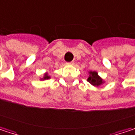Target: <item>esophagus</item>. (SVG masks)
Listing matches in <instances>:
<instances>
[{"label": "esophagus", "instance_id": "obj_1", "mask_svg": "<svg viewBox=\"0 0 135 135\" xmlns=\"http://www.w3.org/2000/svg\"><path fill=\"white\" fill-rule=\"evenodd\" d=\"M67 64H68V65H74V61L68 62V63H67Z\"/></svg>", "mask_w": 135, "mask_h": 135}]
</instances>
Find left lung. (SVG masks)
Instances as JSON below:
<instances>
[{
	"instance_id": "obj_1",
	"label": "left lung",
	"mask_w": 135,
	"mask_h": 135,
	"mask_svg": "<svg viewBox=\"0 0 135 135\" xmlns=\"http://www.w3.org/2000/svg\"><path fill=\"white\" fill-rule=\"evenodd\" d=\"M89 74L90 75L88 78V81L91 83L92 85L98 87L103 84V80L98 75V73L96 71H91Z\"/></svg>"
}]
</instances>
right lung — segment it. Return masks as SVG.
Segmentation results:
<instances>
[{
  "mask_svg": "<svg viewBox=\"0 0 135 135\" xmlns=\"http://www.w3.org/2000/svg\"><path fill=\"white\" fill-rule=\"evenodd\" d=\"M49 78H50V77L47 75V74H44V77L43 78L44 80H45V79H49Z\"/></svg>",
  "mask_w": 135,
  "mask_h": 135,
  "instance_id": "add662e5",
  "label": "right lung"
}]
</instances>
